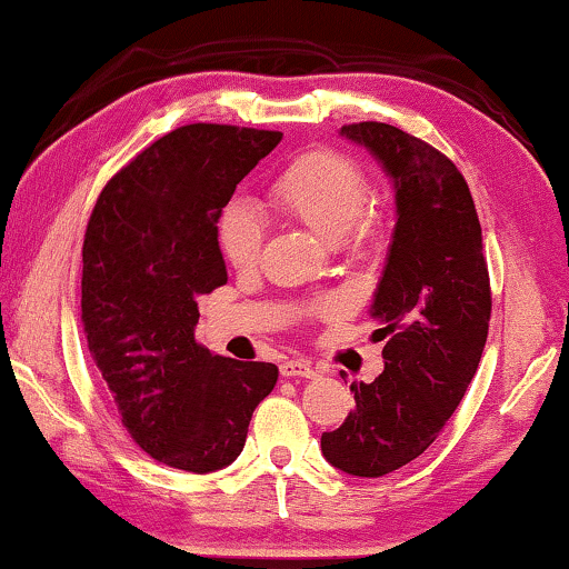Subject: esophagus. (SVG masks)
Segmentation results:
<instances>
[{
    "label": "esophagus",
    "instance_id": "esophagus-1",
    "mask_svg": "<svg viewBox=\"0 0 569 569\" xmlns=\"http://www.w3.org/2000/svg\"><path fill=\"white\" fill-rule=\"evenodd\" d=\"M281 376L286 379H315L317 368H311L307 361H283Z\"/></svg>",
    "mask_w": 569,
    "mask_h": 569
}]
</instances>
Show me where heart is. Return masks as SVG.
Returning <instances> with one entry per match:
<instances>
[{"label": "heart", "mask_w": 569, "mask_h": 569, "mask_svg": "<svg viewBox=\"0 0 569 569\" xmlns=\"http://www.w3.org/2000/svg\"><path fill=\"white\" fill-rule=\"evenodd\" d=\"M366 201L368 182L363 172L330 149L296 157L270 186V203L278 211L350 252H363L376 234ZM216 242L229 266L250 268L260 252L258 221L244 206L223 208L216 223Z\"/></svg>", "instance_id": "b5f03b06"}]
</instances>
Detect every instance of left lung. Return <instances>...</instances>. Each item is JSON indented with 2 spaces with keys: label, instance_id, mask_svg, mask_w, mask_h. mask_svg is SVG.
<instances>
[{
  "label": "left lung",
  "instance_id": "1",
  "mask_svg": "<svg viewBox=\"0 0 569 569\" xmlns=\"http://www.w3.org/2000/svg\"><path fill=\"white\" fill-rule=\"evenodd\" d=\"M395 182L397 223L368 315L387 340L383 371L350 383L356 410L322 433L325 459L353 477H383L441 436L475 379L492 296L482 227L456 164L389 123L342 126Z\"/></svg>",
  "mask_w": 569,
  "mask_h": 569
}]
</instances>
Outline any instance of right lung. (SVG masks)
Returning a JSON list of instances; mask_svg holds the SVG:
<instances>
[{
  "mask_svg": "<svg viewBox=\"0 0 569 569\" xmlns=\"http://www.w3.org/2000/svg\"><path fill=\"white\" fill-rule=\"evenodd\" d=\"M283 133L190 123L149 143L92 208L82 247L87 348L151 459L208 475L242 453L278 368L196 342L198 299L227 283L216 223Z\"/></svg>",
  "mask_w": 569,
  "mask_h": 569,
  "instance_id": "1",
  "label": "right lung"
}]
</instances>
